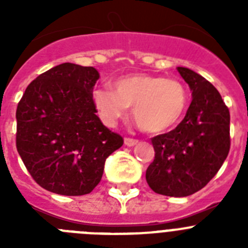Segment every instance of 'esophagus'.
Returning a JSON list of instances; mask_svg holds the SVG:
<instances>
[{"mask_svg": "<svg viewBox=\"0 0 248 248\" xmlns=\"http://www.w3.org/2000/svg\"><path fill=\"white\" fill-rule=\"evenodd\" d=\"M124 143L126 146H134L135 144H138V139H133V138H125L124 139Z\"/></svg>", "mask_w": 248, "mask_h": 248, "instance_id": "obj_1", "label": "esophagus"}]
</instances>
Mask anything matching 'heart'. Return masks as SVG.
Instances as JSON below:
<instances>
[{
    "label": "heart",
    "mask_w": 248,
    "mask_h": 248,
    "mask_svg": "<svg viewBox=\"0 0 248 248\" xmlns=\"http://www.w3.org/2000/svg\"><path fill=\"white\" fill-rule=\"evenodd\" d=\"M95 108L108 125L133 107V117L140 129L148 133H163L183 119L189 92L183 82L163 76L131 74L123 77L110 87H100L93 93Z\"/></svg>",
    "instance_id": "1"
}]
</instances>
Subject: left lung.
I'll list each match as a JSON object with an SVG mask.
<instances>
[{"mask_svg":"<svg viewBox=\"0 0 248 248\" xmlns=\"http://www.w3.org/2000/svg\"><path fill=\"white\" fill-rule=\"evenodd\" d=\"M192 92V102L174 130L151 139L154 161L146 169L153 191L184 198L198 192L217 174L229 155L230 111L220 93L202 76L177 67Z\"/></svg>","mask_w":248,"mask_h":248,"instance_id":"left-lung-1","label":"left lung"}]
</instances>
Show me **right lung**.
<instances>
[{
    "instance_id": "right-lung-1",
    "label": "right lung",
    "mask_w": 248,
    "mask_h": 248,
    "mask_svg": "<svg viewBox=\"0 0 248 248\" xmlns=\"http://www.w3.org/2000/svg\"><path fill=\"white\" fill-rule=\"evenodd\" d=\"M98 79L95 68L62 63L32 80L17 105V151L33 180L48 191L92 192L105 159L124 143L95 114Z\"/></svg>"
}]
</instances>
